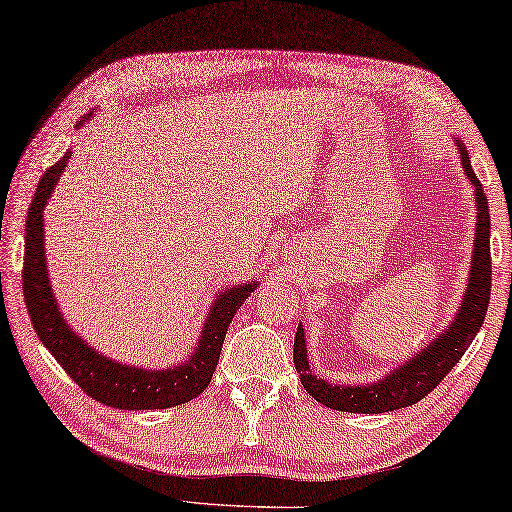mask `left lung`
Here are the masks:
<instances>
[{
	"label": "left lung",
	"mask_w": 512,
	"mask_h": 512,
	"mask_svg": "<svg viewBox=\"0 0 512 512\" xmlns=\"http://www.w3.org/2000/svg\"><path fill=\"white\" fill-rule=\"evenodd\" d=\"M458 149L460 165H463L465 177L474 186V204H476V233H474V249L472 263H469L467 290L460 306L456 308L454 320L447 324V329L426 342V347L417 349V354L410 356L404 363L392 367V370L372 383L363 385H340L326 379H317V374L308 365V349H306V333L304 326H297L295 335V367L299 372L301 385L315 401H320L326 408L342 410V413H365L379 415L388 410H399L413 406L424 399L445 376L454 370L467 347L479 333L485 320V311L490 304V281H492V265H490V208L481 181L476 179L469 163L467 147L463 140L454 138Z\"/></svg>",
	"instance_id": "obj_1"
}]
</instances>
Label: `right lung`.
Instances as JSON below:
<instances>
[{"label":"right lung","instance_id":"obj_1","mask_svg":"<svg viewBox=\"0 0 512 512\" xmlns=\"http://www.w3.org/2000/svg\"><path fill=\"white\" fill-rule=\"evenodd\" d=\"M90 117L92 113L83 117L77 127H83ZM70 156L72 152L67 149L61 161L40 177L27 215L22 290L33 329L56 363L70 374V379L99 404L120 410H161L186 404L199 397L211 383L226 329L238 308L258 288V281L217 290L211 308L206 311L195 349L177 365L156 370V367H138L104 356L65 320L47 272L45 206L54 195Z\"/></svg>","mask_w":512,"mask_h":512}]
</instances>
